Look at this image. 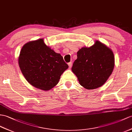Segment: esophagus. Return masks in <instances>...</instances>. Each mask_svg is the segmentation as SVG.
Here are the masks:
<instances>
[{
    "mask_svg": "<svg viewBox=\"0 0 132 132\" xmlns=\"http://www.w3.org/2000/svg\"><path fill=\"white\" fill-rule=\"evenodd\" d=\"M68 65H69V68H71V67H72V62H69V63H68Z\"/></svg>",
    "mask_w": 132,
    "mask_h": 132,
    "instance_id": "34e87169",
    "label": "esophagus"
}]
</instances>
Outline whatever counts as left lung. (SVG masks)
Listing matches in <instances>:
<instances>
[{
  "instance_id": "left-lung-1",
  "label": "left lung",
  "mask_w": 132,
  "mask_h": 132,
  "mask_svg": "<svg viewBox=\"0 0 132 132\" xmlns=\"http://www.w3.org/2000/svg\"><path fill=\"white\" fill-rule=\"evenodd\" d=\"M112 51L99 41L89 47H83L77 52L72 72L79 84L87 89L102 86L110 76L114 67Z\"/></svg>"
}]
</instances>
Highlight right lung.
<instances>
[{
	"label": "right lung",
	"instance_id": "add662e5",
	"mask_svg": "<svg viewBox=\"0 0 132 132\" xmlns=\"http://www.w3.org/2000/svg\"><path fill=\"white\" fill-rule=\"evenodd\" d=\"M18 64L28 82L44 91H49L55 86L61 75L68 68L63 56L47 46L43 38L24 45Z\"/></svg>",
	"mask_w": 132,
	"mask_h": 132
}]
</instances>
